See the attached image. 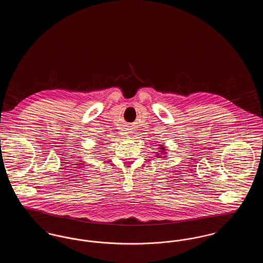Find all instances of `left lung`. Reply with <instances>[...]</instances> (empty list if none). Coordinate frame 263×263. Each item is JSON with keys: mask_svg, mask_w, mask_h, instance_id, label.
Returning <instances> with one entry per match:
<instances>
[{"mask_svg": "<svg viewBox=\"0 0 263 263\" xmlns=\"http://www.w3.org/2000/svg\"><path fill=\"white\" fill-rule=\"evenodd\" d=\"M160 150H161V152H162V153H164V151H165V148H164L163 146H161V147H160ZM158 156H159V155H158ZM159 158H161V157L159 156Z\"/></svg>", "mask_w": 263, "mask_h": 263, "instance_id": "obj_1", "label": "left lung"}]
</instances>
